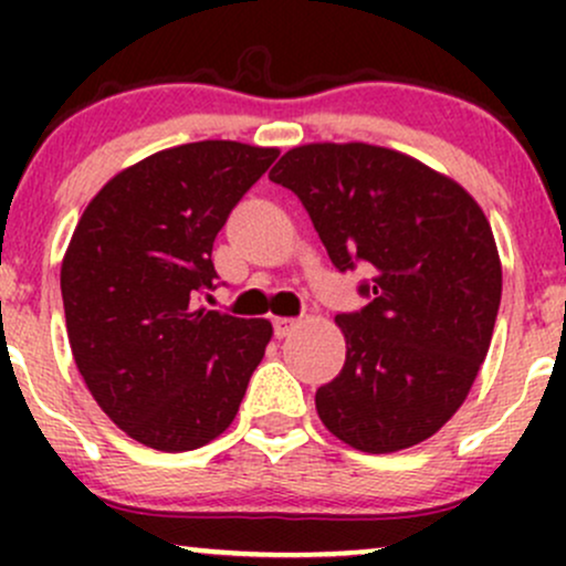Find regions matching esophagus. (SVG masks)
Returning a JSON list of instances; mask_svg holds the SVG:
<instances>
[{"label":"esophagus","instance_id":"1","mask_svg":"<svg viewBox=\"0 0 566 566\" xmlns=\"http://www.w3.org/2000/svg\"><path fill=\"white\" fill-rule=\"evenodd\" d=\"M301 319H292V316H276L274 319V333L276 337H287L292 329H297Z\"/></svg>","mask_w":566,"mask_h":566}]
</instances>
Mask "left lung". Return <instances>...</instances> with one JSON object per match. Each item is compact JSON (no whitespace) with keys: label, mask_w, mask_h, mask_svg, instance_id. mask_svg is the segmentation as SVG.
<instances>
[{"label":"left lung","mask_w":566,"mask_h":566,"mask_svg":"<svg viewBox=\"0 0 566 566\" xmlns=\"http://www.w3.org/2000/svg\"><path fill=\"white\" fill-rule=\"evenodd\" d=\"M303 201L337 271L367 265V305L337 314L346 365L316 391L329 433L361 452L420 444L469 396L503 271L482 207L423 161L369 143H308L269 172Z\"/></svg>","instance_id":"1"}]
</instances>
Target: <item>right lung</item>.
Segmentation results:
<instances>
[{
	"label": "right lung",
	"instance_id": "obj_1",
	"mask_svg": "<svg viewBox=\"0 0 566 566\" xmlns=\"http://www.w3.org/2000/svg\"><path fill=\"white\" fill-rule=\"evenodd\" d=\"M276 148L199 140L114 175L82 212L61 265L71 354L129 439L205 447L237 418L269 319L199 305L216 290L212 242Z\"/></svg>",
	"mask_w": 566,
	"mask_h": 566
}]
</instances>
